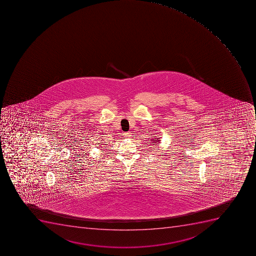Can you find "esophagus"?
Segmentation results:
<instances>
[{"mask_svg": "<svg viewBox=\"0 0 256 256\" xmlns=\"http://www.w3.org/2000/svg\"><path fill=\"white\" fill-rule=\"evenodd\" d=\"M132 136V133L130 132H126V133H124V137H126V138H130Z\"/></svg>", "mask_w": 256, "mask_h": 256, "instance_id": "34e87169", "label": "esophagus"}]
</instances>
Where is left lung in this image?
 <instances>
[{
    "label": "left lung",
    "instance_id": "1",
    "mask_svg": "<svg viewBox=\"0 0 256 256\" xmlns=\"http://www.w3.org/2000/svg\"><path fill=\"white\" fill-rule=\"evenodd\" d=\"M155 140H156V138H155ZM152 141H154V140H152Z\"/></svg>",
    "mask_w": 256,
    "mask_h": 256
}]
</instances>
